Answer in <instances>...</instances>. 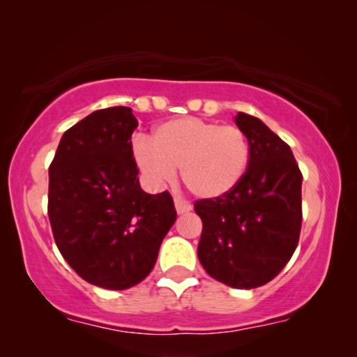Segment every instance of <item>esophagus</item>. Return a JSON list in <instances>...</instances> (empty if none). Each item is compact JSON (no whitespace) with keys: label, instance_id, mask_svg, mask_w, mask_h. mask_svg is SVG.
Returning <instances> with one entry per match:
<instances>
[{"label":"esophagus","instance_id":"esophagus-1","mask_svg":"<svg viewBox=\"0 0 357 357\" xmlns=\"http://www.w3.org/2000/svg\"><path fill=\"white\" fill-rule=\"evenodd\" d=\"M174 203H175V208H177V213H178V214H183V213L192 211V204H190V203L187 202V199L175 197Z\"/></svg>","mask_w":357,"mask_h":357}]
</instances>
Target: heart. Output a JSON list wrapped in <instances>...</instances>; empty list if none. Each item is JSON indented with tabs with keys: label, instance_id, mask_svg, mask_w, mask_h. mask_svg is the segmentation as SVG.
<instances>
[{
	"label": "heart",
	"instance_id": "b5f03b06",
	"mask_svg": "<svg viewBox=\"0 0 357 357\" xmlns=\"http://www.w3.org/2000/svg\"><path fill=\"white\" fill-rule=\"evenodd\" d=\"M133 154L154 185L170 182L180 167L185 187L195 197L218 198L242 180L250 148L238 126L182 116L155 126L151 143L136 141Z\"/></svg>",
	"mask_w": 357,
	"mask_h": 357
}]
</instances>
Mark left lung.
<instances>
[{
    "label": "left lung",
    "mask_w": 357,
    "mask_h": 357,
    "mask_svg": "<svg viewBox=\"0 0 357 357\" xmlns=\"http://www.w3.org/2000/svg\"><path fill=\"white\" fill-rule=\"evenodd\" d=\"M236 123L247 136L245 174L231 192L195 202L203 231L198 258L214 280L236 289L270 282L291 260L302 226V172L289 144L243 112Z\"/></svg>",
    "instance_id": "left-lung-1"
}]
</instances>
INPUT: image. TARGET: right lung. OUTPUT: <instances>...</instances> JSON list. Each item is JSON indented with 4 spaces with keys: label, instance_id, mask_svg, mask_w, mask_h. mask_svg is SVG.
<instances>
[{
    "label": "right lung",
    "instance_id": "obj_1",
    "mask_svg": "<svg viewBox=\"0 0 357 357\" xmlns=\"http://www.w3.org/2000/svg\"><path fill=\"white\" fill-rule=\"evenodd\" d=\"M130 107L96 110L61 136L48 174V218L63 258L91 284L123 291L149 275L177 219L170 193L139 187Z\"/></svg>",
    "mask_w": 357,
    "mask_h": 357
}]
</instances>
